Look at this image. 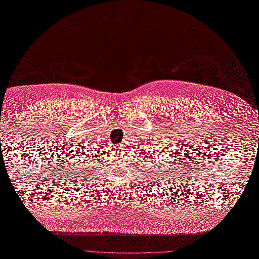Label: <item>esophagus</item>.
<instances>
[{
    "label": "esophagus",
    "instance_id": "34e87169",
    "mask_svg": "<svg viewBox=\"0 0 259 259\" xmlns=\"http://www.w3.org/2000/svg\"><path fill=\"white\" fill-rule=\"evenodd\" d=\"M116 149H117V152L123 153V146H121V145H117Z\"/></svg>",
    "mask_w": 259,
    "mask_h": 259
}]
</instances>
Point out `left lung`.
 Masks as SVG:
<instances>
[{"mask_svg":"<svg viewBox=\"0 0 259 259\" xmlns=\"http://www.w3.org/2000/svg\"><path fill=\"white\" fill-rule=\"evenodd\" d=\"M149 148H152V145H151V146H149ZM151 152H152V155H153V157H157V154H155V153H157V150H153V151H148V153L150 154ZM165 158H168V155L167 154H165ZM167 167H168V164H167ZM172 168H174V165H172ZM145 171H146V170H145Z\"/></svg>","mask_w":259,"mask_h":259,"instance_id":"1","label":"left lung"}]
</instances>
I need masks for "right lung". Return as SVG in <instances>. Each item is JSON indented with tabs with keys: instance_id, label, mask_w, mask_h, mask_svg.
Wrapping results in <instances>:
<instances>
[{
	"instance_id": "obj_1",
	"label": "right lung",
	"mask_w": 259,
	"mask_h": 259,
	"mask_svg": "<svg viewBox=\"0 0 259 259\" xmlns=\"http://www.w3.org/2000/svg\"><path fill=\"white\" fill-rule=\"evenodd\" d=\"M89 151H92V150L88 149V150H87V153H83V152H82V155H81V157L84 159V161H88V160H89V158H87V160H85V157H87V156L85 155V154L88 155V152H89ZM89 155H90V154H89ZM90 162H92V161H90ZM87 164H89V163H87ZM85 169H87V168H85ZM82 170H83V169H82ZM80 171H81V170H80ZM87 171H88V170H87ZM87 171H84V172H87ZM82 172H83V171H81V174H82Z\"/></svg>"
}]
</instances>
